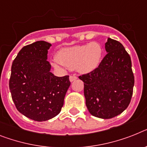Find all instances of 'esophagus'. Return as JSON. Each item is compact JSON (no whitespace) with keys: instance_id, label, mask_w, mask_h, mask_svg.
I'll return each mask as SVG.
<instances>
[{"instance_id":"34e87169","label":"esophagus","mask_w":147,"mask_h":147,"mask_svg":"<svg viewBox=\"0 0 147 147\" xmlns=\"http://www.w3.org/2000/svg\"><path fill=\"white\" fill-rule=\"evenodd\" d=\"M77 79V77H76V76H69V80L70 81H76V80Z\"/></svg>"}]
</instances>
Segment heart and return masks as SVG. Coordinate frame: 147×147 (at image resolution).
Returning <instances> with one entry per match:
<instances>
[{
    "label": "heart",
    "instance_id": "heart-1",
    "mask_svg": "<svg viewBox=\"0 0 147 147\" xmlns=\"http://www.w3.org/2000/svg\"><path fill=\"white\" fill-rule=\"evenodd\" d=\"M102 55L101 45L98 42H92L60 49L57 53V60L52 63V65L55 67L62 65L69 69H77L80 71L87 72L98 66Z\"/></svg>",
    "mask_w": 147,
    "mask_h": 147
}]
</instances>
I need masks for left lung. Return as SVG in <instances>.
<instances>
[{
    "label": "left lung",
    "mask_w": 147,
    "mask_h": 147,
    "mask_svg": "<svg viewBox=\"0 0 147 147\" xmlns=\"http://www.w3.org/2000/svg\"><path fill=\"white\" fill-rule=\"evenodd\" d=\"M107 55L98 67L80 76L89 112L94 117L111 119L123 113L133 94L134 77L131 57L119 42L108 38Z\"/></svg>",
    "instance_id": "obj_1"
}]
</instances>
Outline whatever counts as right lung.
Wrapping results in <instances>:
<instances>
[{"label":"right lung","instance_id":"add662e5","mask_svg":"<svg viewBox=\"0 0 147 147\" xmlns=\"http://www.w3.org/2000/svg\"><path fill=\"white\" fill-rule=\"evenodd\" d=\"M50 43L44 41L24 46L13 60L9 87L18 111L38 122L56 117L63 105L70 86L69 76L57 77L47 60Z\"/></svg>","mask_w":147,"mask_h":147}]
</instances>
